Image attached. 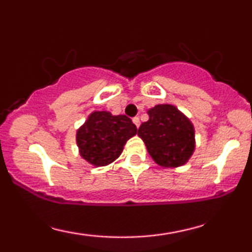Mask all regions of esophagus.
<instances>
[{
    "mask_svg": "<svg viewBox=\"0 0 252 252\" xmlns=\"http://www.w3.org/2000/svg\"><path fill=\"white\" fill-rule=\"evenodd\" d=\"M132 122H134V124H135L136 126H137V128H138V126H140V118H138L137 116L132 118Z\"/></svg>",
    "mask_w": 252,
    "mask_h": 252,
    "instance_id": "34e87169",
    "label": "esophagus"
}]
</instances>
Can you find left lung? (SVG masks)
Here are the masks:
<instances>
[{"label":"left lung","mask_w":252,"mask_h":252,"mask_svg":"<svg viewBox=\"0 0 252 252\" xmlns=\"http://www.w3.org/2000/svg\"><path fill=\"white\" fill-rule=\"evenodd\" d=\"M149 120L141 124L137 135L153 160L164 168L189 162L195 149V130L190 121L172 104L149 109Z\"/></svg>","instance_id":"1"}]
</instances>
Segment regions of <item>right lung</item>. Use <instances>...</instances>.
<instances>
[{"label": "right lung", "mask_w": 252, "mask_h": 252, "mask_svg": "<svg viewBox=\"0 0 252 252\" xmlns=\"http://www.w3.org/2000/svg\"><path fill=\"white\" fill-rule=\"evenodd\" d=\"M137 128L126 115L94 111L77 130V146L84 160L92 166H108L122 154L126 141Z\"/></svg>", "instance_id": "1"}]
</instances>
